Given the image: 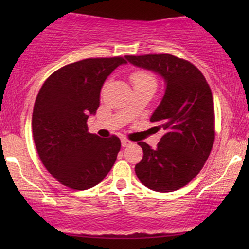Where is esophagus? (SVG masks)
Masks as SVG:
<instances>
[{"mask_svg": "<svg viewBox=\"0 0 249 249\" xmlns=\"http://www.w3.org/2000/svg\"><path fill=\"white\" fill-rule=\"evenodd\" d=\"M131 144H132V142L128 141V139H126V138H123V139H122V146H123V147L130 146Z\"/></svg>", "mask_w": 249, "mask_h": 249, "instance_id": "obj_1", "label": "esophagus"}]
</instances>
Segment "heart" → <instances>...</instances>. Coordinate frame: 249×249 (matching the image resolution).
Returning a JSON list of instances; mask_svg holds the SVG:
<instances>
[{
  "mask_svg": "<svg viewBox=\"0 0 249 249\" xmlns=\"http://www.w3.org/2000/svg\"><path fill=\"white\" fill-rule=\"evenodd\" d=\"M131 79H132L134 85L141 84V83H154L156 84L154 77L150 72H146V71H136L131 76Z\"/></svg>",
  "mask_w": 249,
  "mask_h": 249,
  "instance_id": "obj_1",
  "label": "heart"
}]
</instances>
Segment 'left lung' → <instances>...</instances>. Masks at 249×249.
<instances>
[{"instance_id":"obj_1","label":"left lung","mask_w":249,"mask_h":249,"mask_svg":"<svg viewBox=\"0 0 249 249\" xmlns=\"http://www.w3.org/2000/svg\"><path fill=\"white\" fill-rule=\"evenodd\" d=\"M127 62L164 79V97L151 116L165 134L157 148L139 142L142 159L136 165L142 185L157 192L184 187L200 172L213 147L214 104L204 75L192 63L167 53L125 56Z\"/></svg>"}]
</instances>
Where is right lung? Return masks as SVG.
<instances>
[{
    "instance_id": "right-lung-1",
    "label": "right lung",
    "mask_w": 249,
    "mask_h": 249,
    "mask_svg": "<svg viewBox=\"0 0 249 249\" xmlns=\"http://www.w3.org/2000/svg\"><path fill=\"white\" fill-rule=\"evenodd\" d=\"M125 63L123 57L71 63L55 71L36 97L31 124L37 153L64 186L79 191L96 186L115 164L119 138L90 133L87 122L99 107L105 79Z\"/></svg>"
}]
</instances>
